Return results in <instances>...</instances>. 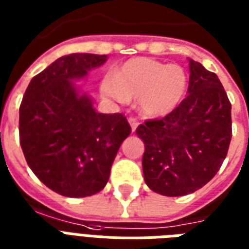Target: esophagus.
Here are the masks:
<instances>
[{"label": "esophagus", "mask_w": 249, "mask_h": 249, "mask_svg": "<svg viewBox=\"0 0 249 249\" xmlns=\"http://www.w3.org/2000/svg\"><path fill=\"white\" fill-rule=\"evenodd\" d=\"M129 124L132 126V132H136L137 126H138V120H137L136 117H129Z\"/></svg>", "instance_id": "34e87169"}]
</instances>
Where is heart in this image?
<instances>
[{
    "instance_id": "1",
    "label": "heart",
    "mask_w": 249,
    "mask_h": 249,
    "mask_svg": "<svg viewBox=\"0 0 249 249\" xmlns=\"http://www.w3.org/2000/svg\"><path fill=\"white\" fill-rule=\"evenodd\" d=\"M189 77L183 67L150 58L128 60L117 68L113 77L101 84L102 94L119 102L133 98L148 117L173 112L185 98Z\"/></svg>"
}]
</instances>
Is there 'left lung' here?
I'll list each match as a JSON object with an SVG mask.
<instances>
[{
  "label": "left lung",
  "instance_id": "1",
  "mask_svg": "<svg viewBox=\"0 0 249 249\" xmlns=\"http://www.w3.org/2000/svg\"><path fill=\"white\" fill-rule=\"evenodd\" d=\"M189 95L173 112L137 128L146 185L164 196L195 193L212 179L231 141V103L216 73L189 59Z\"/></svg>",
  "mask_w": 249,
  "mask_h": 249
}]
</instances>
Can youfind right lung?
Masks as SVG:
<instances>
[{
    "label": "right lung",
    "instance_id": "1",
    "mask_svg": "<svg viewBox=\"0 0 249 249\" xmlns=\"http://www.w3.org/2000/svg\"><path fill=\"white\" fill-rule=\"evenodd\" d=\"M107 55L62 56L31 80L19 108V140L29 168L50 190L68 197L99 193L132 128L123 113H99L73 81Z\"/></svg>",
    "mask_w": 249,
    "mask_h": 249
}]
</instances>
